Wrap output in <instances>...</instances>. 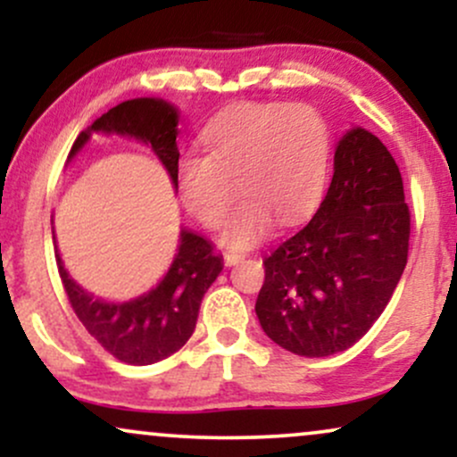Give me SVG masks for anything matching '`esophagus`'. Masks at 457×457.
<instances>
[{
	"label": "esophagus",
	"instance_id": "34e87169",
	"mask_svg": "<svg viewBox=\"0 0 457 457\" xmlns=\"http://www.w3.org/2000/svg\"><path fill=\"white\" fill-rule=\"evenodd\" d=\"M243 258H245V251H225L223 253V262L228 266L236 264V262H240Z\"/></svg>",
	"mask_w": 457,
	"mask_h": 457
}]
</instances>
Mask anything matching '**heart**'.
I'll list each match as a JSON object with an SVG mask.
<instances>
[{
  "mask_svg": "<svg viewBox=\"0 0 457 457\" xmlns=\"http://www.w3.org/2000/svg\"><path fill=\"white\" fill-rule=\"evenodd\" d=\"M202 144L206 156L178 161L176 188L187 211L214 228L238 187L245 197L223 225L225 245L249 246L275 219L305 217L327 180L330 129L312 104H240L204 130Z\"/></svg>",
  "mask_w": 457,
  "mask_h": 457,
  "instance_id": "heart-1",
  "label": "heart"
}]
</instances>
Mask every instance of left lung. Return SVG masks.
Returning <instances> with one entry per match:
<instances>
[{
  "label": "left lung",
  "mask_w": 457,
  "mask_h": 457,
  "mask_svg": "<svg viewBox=\"0 0 457 457\" xmlns=\"http://www.w3.org/2000/svg\"><path fill=\"white\" fill-rule=\"evenodd\" d=\"M408 240L400 167L376 135L353 129L316 214L264 258L255 301L264 333L298 356L348 350L389 305Z\"/></svg>",
  "instance_id": "left-lung-1"
}]
</instances>
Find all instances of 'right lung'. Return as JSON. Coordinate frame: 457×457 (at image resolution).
<instances>
[{"label":"right lung","mask_w":457,"mask_h":457,"mask_svg":"<svg viewBox=\"0 0 457 457\" xmlns=\"http://www.w3.org/2000/svg\"><path fill=\"white\" fill-rule=\"evenodd\" d=\"M94 130L130 135L150 144L176 185L180 159L176 144L178 112L170 103L161 98L120 103L79 133L71 156L86 145ZM55 258L72 312L109 354L129 365H152L178 353L195 330L204 295L223 270L221 255L214 253V246L202 236L182 229L174 264L159 286L135 301L115 305L81 290L68 277L60 255Z\"/></svg>","instance_id":"add662e5"}]
</instances>
